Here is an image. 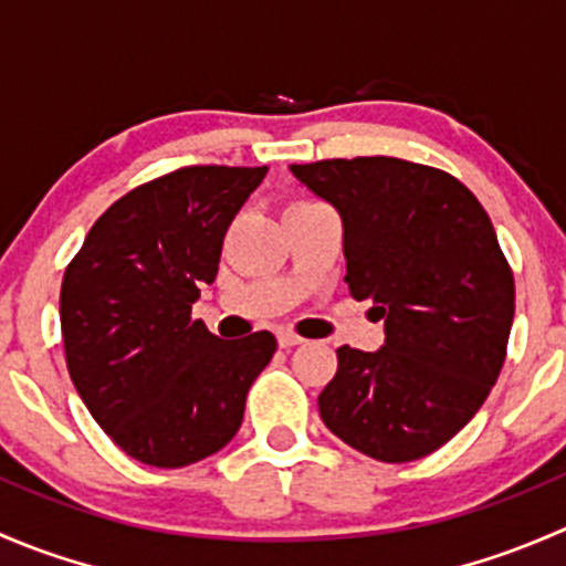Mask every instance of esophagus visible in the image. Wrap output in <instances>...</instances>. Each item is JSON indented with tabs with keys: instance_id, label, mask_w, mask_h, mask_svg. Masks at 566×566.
<instances>
[{
	"instance_id": "1",
	"label": "esophagus",
	"mask_w": 566,
	"mask_h": 566,
	"mask_svg": "<svg viewBox=\"0 0 566 566\" xmlns=\"http://www.w3.org/2000/svg\"><path fill=\"white\" fill-rule=\"evenodd\" d=\"M276 339H279V347H295V345H301V342H304V336L293 334V331H279Z\"/></svg>"
}]
</instances>
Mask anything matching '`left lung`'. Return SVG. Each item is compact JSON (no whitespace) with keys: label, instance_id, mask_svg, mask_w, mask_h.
<instances>
[{"label":"left lung","instance_id":"8db88e82","mask_svg":"<svg viewBox=\"0 0 566 566\" xmlns=\"http://www.w3.org/2000/svg\"><path fill=\"white\" fill-rule=\"evenodd\" d=\"M345 227L347 290L386 319V345L336 350L325 427L380 462L452 441L499 380L515 276L479 199L443 169L389 156L293 164Z\"/></svg>","mask_w":566,"mask_h":566}]
</instances>
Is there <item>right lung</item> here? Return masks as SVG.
I'll return each instance as SVG.
<instances>
[{
    "mask_svg": "<svg viewBox=\"0 0 566 566\" xmlns=\"http://www.w3.org/2000/svg\"><path fill=\"white\" fill-rule=\"evenodd\" d=\"M268 167L197 164L147 180L93 224L65 268V361L93 419L128 458L182 468L235 438L276 336L219 339L191 317L232 219Z\"/></svg>",
    "mask_w": 566,
    "mask_h": 566,
    "instance_id": "1",
    "label": "right lung"
}]
</instances>
